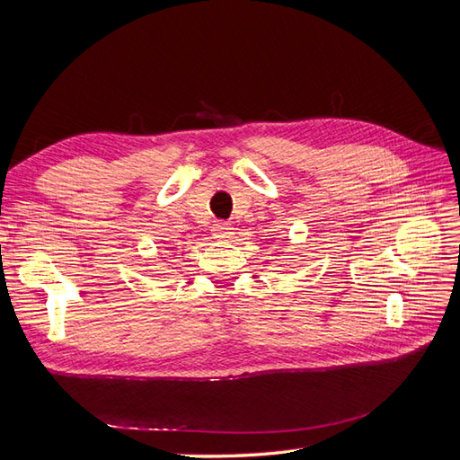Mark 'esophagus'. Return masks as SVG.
<instances>
[{
    "label": "esophagus",
    "instance_id": "34e87169",
    "mask_svg": "<svg viewBox=\"0 0 460 460\" xmlns=\"http://www.w3.org/2000/svg\"><path fill=\"white\" fill-rule=\"evenodd\" d=\"M211 232H213V235H215L217 240H228V238H232L234 228H232L230 222L220 220V222H217V225H213Z\"/></svg>",
    "mask_w": 460,
    "mask_h": 460
}]
</instances>
